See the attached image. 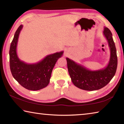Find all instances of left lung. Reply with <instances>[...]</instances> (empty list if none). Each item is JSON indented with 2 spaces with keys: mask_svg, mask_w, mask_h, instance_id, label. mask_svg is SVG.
<instances>
[{
  "mask_svg": "<svg viewBox=\"0 0 124 124\" xmlns=\"http://www.w3.org/2000/svg\"><path fill=\"white\" fill-rule=\"evenodd\" d=\"M103 34L108 41L110 52L109 61L104 68L92 70L69 58H66L68 72L72 83L79 89L86 91L102 89L110 82L115 74L117 58L112 34L106 27H104Z\"/></svg>",
  "mask_w": 124,
  "mask_h": 124,
  "instance_id": "obj_1",
  "label": "left lung"
}]
</instances>
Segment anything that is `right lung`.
<instances>
[{
  "label": "right lung",
  "instance_id": "add662e5",
  "mask_svg": "<svg viewBox=\"0 0 124 124\" xmlns=\"http://www.w3.org/2000/svg\"><path fill=\"white\" fill-rule=\"evenodd\" d=\"M23 28L20 25L15 33L9 50L10 67L14 79L29 90L36 91L46 87L50 82L51 73L58 58L61 57L63 51L47 55L35 63H27L18 58L17 46L20 33Z\"/></svg>",
  "mask_w": 124,
  "mask_h": 124
}]
</instances>
